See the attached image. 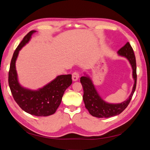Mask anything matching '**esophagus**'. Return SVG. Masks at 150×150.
<instances>
[{"instance_id":"esophagus-1","label":"esophagus","mask_w":150,"mask_h":150,"mask_svg":"<svg viewBox=\"0 0 150 150\" xmlns=\"http://www.w3.org/2000/svg\"><path fill=\"white\" fill-rule=\"evenodd\" d=\"M79 78V74L78 72H74L72 74V79L73 81H76Z\"/></svg>"}]
</instances>
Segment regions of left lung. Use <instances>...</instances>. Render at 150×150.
Returning a JSON list of instances; mask_svg holds the SVG:
<instances>
[{
	"mask_svg": "<svg viewBox=\"0 0 150 150\" xmlns=\"http://www.w3.org/2000/svg\"><path fill=\"white\" fill-rule=\"evenodd\" d=\"M118 55L125 57L133 69V78L134 81L132 92L129 98L124 102L119 104H111L104 101L99 96L94 86L87 75L80 78V82L84 90L83 101L85 107L92 116L97 117H110L120 115L128 106L137 86V62L132 47L128 42L117 51Z\"/></svg>",
	"mask_w": 150,
	"mask_h": 150,
	"instance_id": "obj_1",
	"label": "left lung"
}]
</instances>
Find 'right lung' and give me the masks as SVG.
<instances>
[{
  "label": "right lung",
  "mask_w": 150,
  "mask_h": 150,
  "mask_svg": "<svg viewBox=\"0 0 150 150\" xmlns=\"http://www.w3.org/2000/svg\"><path fill=\"white\" fill-rule=\"evenodd\" d=\"M35 30L27 34L13 52L8 71V85L13 99L22 110L36 116L53 115L59 106L66 89L72 84V75H60L37 91L25 89L18 82L16 61L22 47L28 43Z\"/></svg>",
  "instance_id": "add662e5"
}]
</instances>
